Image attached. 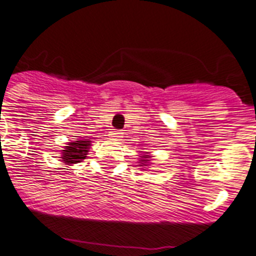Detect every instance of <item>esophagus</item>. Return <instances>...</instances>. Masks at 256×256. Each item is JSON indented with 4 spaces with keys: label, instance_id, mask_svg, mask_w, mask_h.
I'll use <instances>...</instances> for the list:
<instances>
[{
    "label": "esophagus",
    "instance_id": "obj_1",
    "mask_svg": "<svg viewBox=\"0 0 256 256\" xmlns=\"http://www.w3.org/2000/svg\"><path fill=\"white\" fill-rule=\"evenodd\" d=\"M110 136H112V138H122V132H120L118 130H112Z\"/></svg>",
    "mask_w": 256,
    "mask_h": 256
}]
</instances>
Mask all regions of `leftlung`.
<instances>
[{
	"mask_svg": "<svg viewBox=\"0 0 256 256\" xmlns=\"http://www.w3.org/2000/svg\"><path fill=\"white\" fill-rule=\"evenodd\" d=\"M152 162V154L150 152H140V160H138V164L142 168V170L144 168H148V166Z\"/></svg>",
	"mask_w": 256,
	"mask_h": 256,
	"instance_id": "left-lung-1",
	"label": "left lung"
}]
</instances>
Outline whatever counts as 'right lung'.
Returning a JSON list of instances; mask_svg holds the SVG:
<instances>
[{
    "mask_svg": "<svg viewBox=\"0 0 256 256\" xmlns=\"http://www.w3.org/2000/svg\"><path fill=\"white\" fill-rule=\"evenodd\" d=\"M66 144L68 146H64V150L61 152V156L60 158H61L62 164L72 166V164H80V162L85 160L88 152V148L92 146V140L82 138V140L68 142Z\"/></svg>",
    "mask_w": 256,
    "mask_h": 256,
    "instance_id": "obj_1",
    "label": "right lung"
}]
</instances>
